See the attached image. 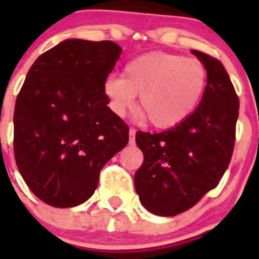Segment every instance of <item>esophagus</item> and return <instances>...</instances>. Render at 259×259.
I'll list each match as a JSON object with an SVG mask.
<instances>
[{
    "label": "esophagus",
    "mask_w": 259,
    "mask_h": 259,
    "mask_svg": "<svg viewBox=\"0 0 259 259\" xmlns=\"http://www.w3.org/2000/svg\"><path fill=\"white\" fill-rule=\"evenodd\" d=\"M135 135H136V130L135 128H130V144L131 145L135 144Z\"/></svg>",
    "instance_id": "obj_1"
}]
</instances>
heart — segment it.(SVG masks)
<instances>
[{"mask_svg":"<svg viewBox=\"0 0 259 259\" xmlns=\"http://www.w3.org/2000/svg\"><path fill=\"white\" fill-rule=\"evenodd\" d=\"M206 87L207 70L200 59L152 52L127 62L123 77H109L104 91L115 114L123 115L139 96V109L148 122L168 130L196 111Z\"/></svg>","mask_w":259,"mask_h":259,"instance_id":"obj_1","label":"heart"}]
</instances>
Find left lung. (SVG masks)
Here are the masks:
<instances>
[{
    "mask_svg": "<svg viewBox=\"0 0 259 259\" xmlns=\"http://www.w3.org/2000/svg\"><path fill=\"white\" fill-rule=\"evenodd\" d=\"M207 70L200 106L185 122L159 134L137 132L144 162L135 174L143 206L161 217L193 207L219 184L232 158L239 97L221 61L192 50Z\"/></svg>",
    "mask_w": 259,
    "mask_h": 259,
    "instance_id": "8db88e82",
    "label": "left lung"
}]
</instances>
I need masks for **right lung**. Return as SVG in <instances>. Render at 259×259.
Instances as JSON below:
<instances>
[{
    "instance_id": "right-lung-1",
    "label": "right lung",
    "mask_w": 259,
    "mask_h": 259,
    "mask_svg": "<svg viewBox=\"0 0 259 259\" xmlns=\"http://www.w3.org/2000/svg\"><path fill=\"white\" fill-rule=\"evenodd\" d=\"M113 41L70 38L31 66L14 110V155L36 197L54 207L85 202L100 171L128 143L104 84L120 57Z\"/></svg>"
}]
</instances>
